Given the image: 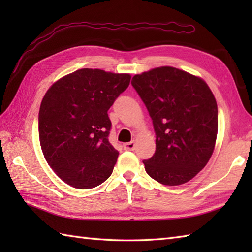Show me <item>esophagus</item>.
Masks as SVG:
<instances>
[{
    "instance_id": "obj_1",
    "label": "esophagus",
    "mask_w": 252,
    "mask_h": 252,
    "mask_svg": "<svg viewBox=\"0 0 252 252\" xmlns=\"http://www.w3.org/2000/svg\"><path fill=\"white\" fill-rule=\"evenodd\" d=\"M123 147H125V149H126V151H133V149L135 148V143L134 142H129V143H126L125 145H123Z\"/></svg>"
}]
</instances>
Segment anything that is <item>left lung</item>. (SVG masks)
Returning a JSON list of instances; mask_svg holds the SVG:
<instances>
[{"label":"left lung","mask_w":252,"mask_h":252,"mask_svg":"<svg viewBox=\"0 0 252 252\" xmlns=\"http://www.w3.org/2000/svg\"><path fill=\"white\" fill-rule=\"evenodd\" d=\"M132 85L156 133V152L143 160L147 174L163 185L191 180L208 163L218 134V105L202 79L173 67L135 74Z\"/></svg>","instance_id":"left-lung-1"}]
</instances>
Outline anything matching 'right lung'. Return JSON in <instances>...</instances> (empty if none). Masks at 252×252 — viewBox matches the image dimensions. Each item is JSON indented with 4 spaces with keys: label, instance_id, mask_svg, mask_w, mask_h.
Wrapping results in <instances>:
<instances>
[{
    "label": "right lung",
    "instance_id": "right-lung-1",
    "mask_svg": "<svg viewBox=\"0 0 252 252\" xmlns=\"http://www.w3.org/2000/svg\"><path fill=\"white\" fill-rule=\"evenodd\" d=\"M127 73L80 69L47 91L39 111V137L53 171L76 189L98 186L109 178L119 152L108 136V109L130 84Z\"/></svg>",
    "mask_w": 252,
    "mask_h": 252
}]
</instances>
